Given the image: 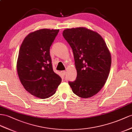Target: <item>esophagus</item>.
<instances>
[{
  "mask_svg": "<svg viewBox=\"0 0 132 132\" xmlns=\"http://www.w3.org/2000/svg\"><path fill=\"white\" fill-rule=\"evenodd\" d=\"M61 72H62V73L63 74V75H65V74H66V71H65V70H63V71H61Z\"/></svg>",
  "mask_w": 132,
  "mask_h": 132,
  "instance_id": "1",
  "label": "esophagus"
}]
</instances>
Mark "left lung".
Instances as JSON below:
<instances>
[{
    "label": "left lung",
    "mask_w": 132,
    "mask_h": 132,
    "mask_svg": "<svg viewBox=\"0 0 132 132\" xmlns=\"http://www.w3.org/2000/svg\"><path fill=\"white\" fill-rule=\"evenodd\" d=\"M62 35L73 51L77 77L69 81L73 93L82 98L95 95L105 84L110 72L111 55L104 40L84 27L66 29Z\"/></svg>",
    "instance_id": "8db88e82"
}]
</instances>
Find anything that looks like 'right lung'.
I'll use <instances>...</instances> for the list:
<instances>
[{"label":"right lung","mask_w":132,"mask_h":132,"mask_svg":"<svg viewBox=\"0 0 132 132\" xmlns=\"http://www.w3.org/2000/svg\"><path fill=\"white\" fill-rule=\"evenodd\" d=\"M59 29H42L26 37L19 51L16 69L24 89L32 95L46 99L56 93L61 82L53 71L50 47Z\"/></svg>","instance_id":"obj_1"}]
</instances>
